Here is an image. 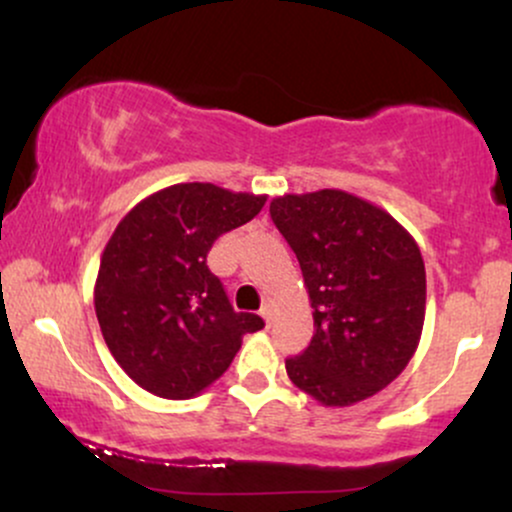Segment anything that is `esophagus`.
Segmentation results:
<instances>
[{
    "label": "esophagus",
    "instance_id": "obj_1",
    "mask_svg": "<svg viewBox=\"0 0 512 512\" xmlns=\"http://www.w3.org/2000/svg\"><path fill=\"white\" fill-rule=\"evenodd\" d=\"M260 315L264 317V322H267V325L272 322V308H269V305H264V308L260 310Z\"/></svg>",
    "mask_w": 512,
    "mask_h": 512
}]
</instances>
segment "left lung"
Wrapping results in <instances>:
<instances>
[{
    "label": "left lung",
    "mask_w": 512,
    "mask_h": 512,
    "mask_svg": "<svg viewBox=\"0 0 512 512\" xmlns=\"http://www.w3.org/2000/svg\"><path fill=\"white\" fill-rule=\"evenodd\" d=\"M296 252L315 334L286 361L291 383L325 407L373 397L407 368L426 317V267L407 228L344 190L269 204Z\"/></svg>",
    "instance_id": "1"
}]
</instances>
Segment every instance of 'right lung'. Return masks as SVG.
I'll list each match as a JSON object with an SVG mask.
<instances>
[{"label": "right lung", "mask_w": 512, "mask_h": 512, "mask_svg": "<svg viewBox=\"0 0 512 512\" xmlns=\"http://www.w3.org/2000/svg\"><path fill=\"white\" fill-rule=\"evenodd\" d=\"M267 195L211 182L158 190L117 223L93 303L110 354L151 395L190 399L219 380L260 315L236 313L207 255L214 240L260 214Z\"/></svg>", "instance_id": "right-lung-1"}]
</instances>
